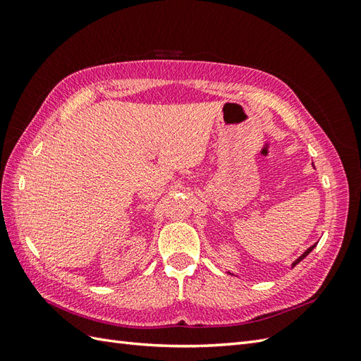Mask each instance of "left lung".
Returning <instances> with one entry per match:
<instances>
[{
  "label": "left lung",
  "mask_w": 361,
  "mask_h": 361,
  "mask_svg": "<svg viewBox=\"0 0 361 361\" xmlns=\"http://www.w3.org/2000/svg\"><path fill=\"white\" fill-rule=\"evenodd\" d=\"M315 247H317V243H315V245H312V247H310V248H307V250H305V251L302 252V255H301V256H299V257H298V259L295 260V262H293V264H291V268H293L295 265H298L299 262H301V260H302V259H304L305 256H307V255H309V252H310V251H312L313 248H315Z\"/></svg>",
  "instance_id": "1"
}]
</instances>
